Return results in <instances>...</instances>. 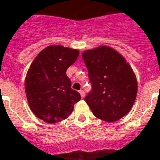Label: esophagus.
<instances>
[{"label":"esophagus","mask_w":160,"mask_h":160,"mask_svg":"<svg viewBox=\"0 0 160 160\" xmlns=\"http://www.w3.org/2000/svg\"><path fill=\"white\" fill-rule=\"evenodd\" d=\"M79 93H80V95H81L82 98H83L85 97V92H84V90H80V91H79Z\"/></svg>","instance_id":"34e87169"}]
</instances>
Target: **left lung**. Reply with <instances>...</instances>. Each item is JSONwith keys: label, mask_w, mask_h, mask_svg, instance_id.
<instances>
[{"label": "left lung", "mask_w": 160, "mask_h": 160, "mask_svg": "<svg viewBox=\"0 0 160 160\" xmlns=\"http://www.w3.org/2000/svg\"><path fill=\"white\" fill-rule=\"evenodd\" d=\"M82 58L92 85L85 101L98 118L118 121L131 111L136 98L138 83L132 68L109 46L86 50Z\"/></svg>", "instance_id": "obj_1"}]
</instances>
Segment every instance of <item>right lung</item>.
Instances as JSON below:
<instances>
[{"instance_id": "obj_1", "label": "right lung", "mask_w": 160, "mask_h": 160, "mask_svg": "<svg viewBox=\"0 0 160 160\" xmlns=\"http://www.w3.org/2000/svg\"><path fill=\"white\" fill-rule=\"evenodd\" d=\"M78 55V49L49 46L38 53L29 68L25 90L29 108L47 123L67 118L81 99L66 75V70Z\"/></svg>"}]
</instances>
